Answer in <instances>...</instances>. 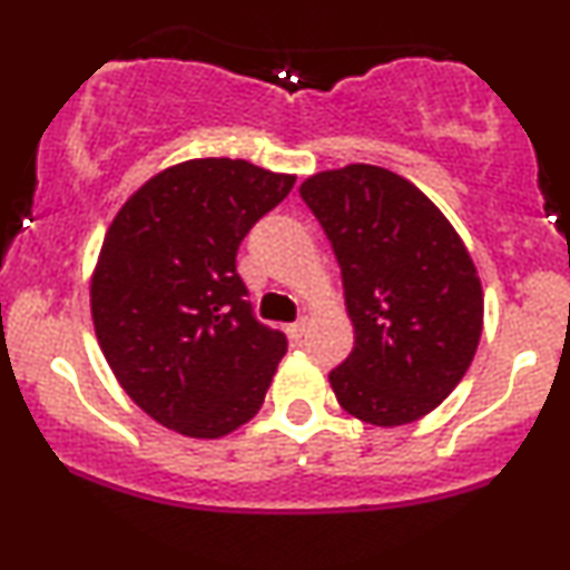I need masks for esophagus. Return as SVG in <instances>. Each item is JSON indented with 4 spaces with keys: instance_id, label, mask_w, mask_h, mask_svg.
<instances>
[{
    "instance_id": "esophagus-1",
    "label": "esophagus",
    "mask_w": 570,
    "mask_h": 570,
    "mask_svg": "<svg viewBox=\"0 0 570 570\" xmlns=\"http://www.w3.org/2000/svg\"><path fill=\"white\" fill-rule=\"evenodd\" d=\"M305 328H307V321L299 318V321H294V324L286 326V334H289L292 342H299L305 337Z\"/></svg>"
}]
</instances>
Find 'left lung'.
<instances>
[{
    "instance_id": "8db88e82",
    "label": "left lung",
    "mask_w": 570,
    "mask_h": 570,
    "mask_svg": "<svg viewBox=\"0 0 570 570\" xmlns=\"http://www.w3.org/2000/svg\"><path fill=\"white\" fill-rule=\"evenodd\" d=\"M299 196L332 242L355 328L328 374L340 406L376 428L422 420L462 382L483 332L468 246L416 185L372 164L307 177Z\"/></svg>"
}]
</instances>
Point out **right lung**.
<instances>
[{
	"mask_svg": "<svg viewBox=\"0 0 570 570\" xmlns=\"http://www.w3.org/2000/svg\"><path fill=\"white\" fill-rule=\"evenodd\" d=\"M292 185L244 159L183 161L150 177L106 233L89 286L100 351L175 433L223 438L263 406L286 337L255 318L236 255Z\"/></svg>",
	"mask_w": 570,
	"mask_h": 570,
	"instance_id": "right-lung-1",
	"label": "right lung"
}]
</instances>
